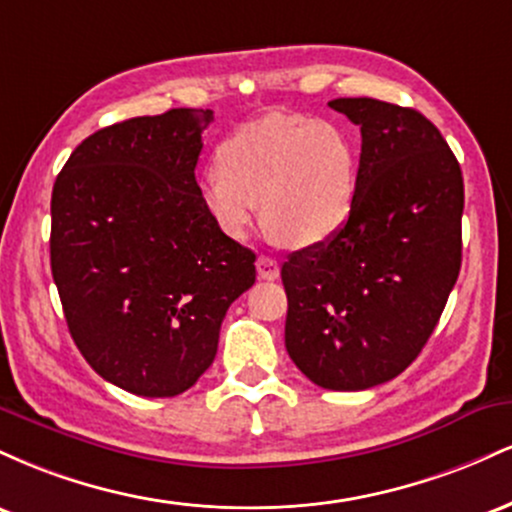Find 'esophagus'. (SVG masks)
Returning a JSON list of instances; mask_svg holds the SVG:
<instances>
[{
    "mask_svg": "<svg viewBox=\"0 0 512 512\" xmlns=\"http://www.w3.org/2000/svg\"><path fill=\"white\" fill-rule=\"evenodd\" d=\"M257 276L260 279H267V281H274L276 276H279V262L274 260V257H257Z\"/></svg>",
    "mask_w": 512,
    "mask_h": 512,
    "instance_id": "esophagus-1",
    "label": "esophagus"
}]
</instances>
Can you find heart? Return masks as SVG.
<instances>
[{
    "label": "heart",
    "mask_w": 512,
    "mask_h": 512,
    "mask_svg": "<svg viewBox=\"0 0 512 512\" xmlns=\"http://www.w3.org/2000/svg\"><path fill=\"white\" fill-rule=\"evenodd\" d=\"M358 187V151L342 122L272 115L228 134L216 168L199 180V202L233 240L248 238L260 202L279 243L315 248L349 221Z\"/></svg>",
    "instance_id": "heart-1"
}]
</instances>
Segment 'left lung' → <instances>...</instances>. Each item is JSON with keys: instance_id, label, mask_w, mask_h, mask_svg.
Instances as JSON below:
<instances>
[{"instance_id": "1", "label": "left lung", "mask_w": 512, "mask_h": 512, "mask_svg": "<svg viewBox=\"0 0 512 512\" xmlns=\"http://www.w3.org/2000/svg\"><path fill=\"white\" fill-rule=\"evenodd\" d=\"M330 108L361 127L356 202L327 243L281 267L286 351L325 390L397 378L436 330L462 264V170L419 110L375 98Z\"/></svg>"}]
</instances>
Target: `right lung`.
Wrapping results in <instances>:
<instances>
[{
  "label": "right lung",
  "instance_id": "right-lung-1",
  "mask_svg": "<svg viewBox=\"0 0 512 512\" xmlns=\"http://www.w3.org/2000/svg\"><path fill=\"white\" fill-rule=\"evenodd\" d=\"M211 110L173 108L98 129L52 187L50 267L69 334L103 380L175 397L214 363L255 252L223 236L195 168Z\"/></svg>",
  "mask_w": 512,
  "mask_h": 512
}]
</instances>
